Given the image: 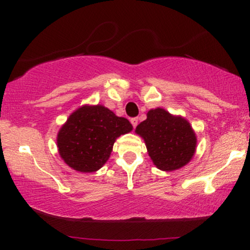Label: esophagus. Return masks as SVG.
Masks as SVG:
<instances>
[{"label": "esophagus", "instance_id": "esophagus-1", "mask_svg": "<svg viewBox=\"0 0 250 250\" xmlns=\"http://www.w3.org/2000/svg\"><path fill=\"white\" fill-rule=\"evenodd\" d=\"M131 124L133 125V127H136V125L139 124V118H136V117H134V118H131Z\"/></svg>", "mask_w": 250, "mask_h": 250}]
</instances>
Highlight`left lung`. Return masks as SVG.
<instances>
[{
  "label": "left lung",
  "instance_id": "left-lung-1",
  "mask_svg": "<svg viewBox=\"0 0 250 250\" xmlns=\"http://www.w3.org/2000/svg\"><path fill=\"white\" fill-rule=\"evenodd\" d=\"M135 133L145 140L148 155L160 170L182 168L196 152L197 136L190 123L163 108L150 109Z\"/></svg>",
  "mask_w": 250,
  "mask_h": 250
}]
</instances>
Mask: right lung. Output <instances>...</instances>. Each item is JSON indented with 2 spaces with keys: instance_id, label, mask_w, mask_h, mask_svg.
<instances>
[{
  "instance_id": "1",
  "label": "right lung",
  "mask_w": 250,
  "mask_h": 250,
  "mask_svg": "<svg viewBox=\"0 0 250 250\" xmlns=\"http://www.w3.org/2000/svg\"><path fill=\"white\" fill-rule=\"evenodd\" d=\"M132 129L128 119L104 105L84 104L71 112L58 132V152L70 168L97 172L110 157L116 139Z\"/></svg>"
}]
</instances>
